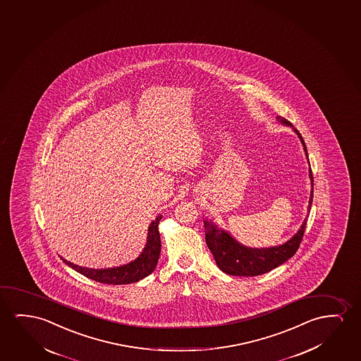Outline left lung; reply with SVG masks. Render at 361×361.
<instances>
[{"instance_id": "obj_1", "label": "left lung", "mask_w": 361, "mask_h": 361, "mask_svg": "<svg viewBox=\"0 0 361 361\" xmlns=\"http://www.w3.org/2000/svg\"><path fill=\"white\" fill-rule=\"evenodd\" d=\"M281 122L288 125V126H292L290 122L286 121L285 118H282ZM295 131L300 136V141L305 146V154H307V147H305L303 137L300 136V133L297 130ZM307 157H308V154H307ZM310 177L312 179V192H310L308 212H310L312 202H313V174H312L310 168ZM305 224H307V219H305V223L302 224L298 233L292 239L288 240L286 244L279 245L276 247H269V249H251V247H246L244 245L239 244L228 233L216 228L213 223L204 221L205 241H207L209 250L213 254L219 269L225 274H231V276H246V277L259 276V274H266L271 269L279 267V264L290 259L297 252L302 239H303V235H305Z\"/></svg>"}]
</instances>
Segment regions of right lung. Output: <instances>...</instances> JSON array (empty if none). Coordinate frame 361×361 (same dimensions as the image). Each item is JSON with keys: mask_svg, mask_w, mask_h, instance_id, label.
<instances>
[{"mask_svg": "<svg viewBox=\"0 0 361 361\" xmlns=\"http://www.w3.org/2000/svg\"><path fill=\"white\" fill-rule=\"evenodd\" d=\"M162 216L159 215L148 228L147 244L143 249L142 254L135 261L122 264L114 269H92L80 267L78 264H71L66 259H61L69 267L75 269L76 272L84 274L87 279H94L105 285H127L137 282L140 279L147 277L152 274L157 266L159 252H161V236L158 231V224Z\"/></svg>", "mask_w": 361, "mask_h": 361, "instance_id": "right-lung-1", "label": "right lung"}]
</instances>
